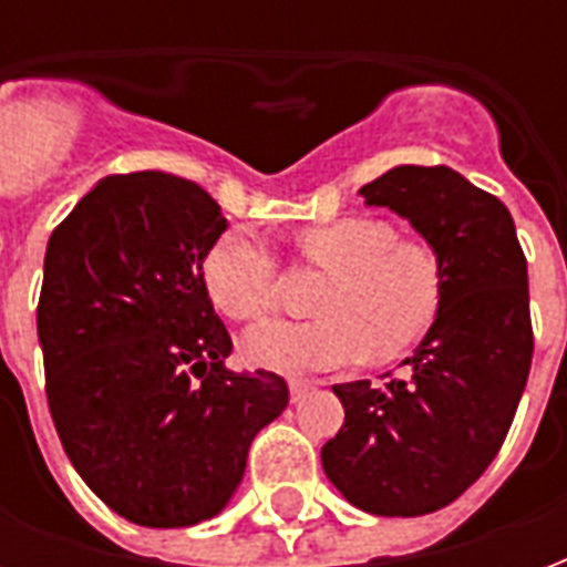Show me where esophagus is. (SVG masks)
Returning <instances> with one entry per match:
<instances>
[{
  "label": "esophagus",
  "instance_id": "34e87169",
  "mask_svg": "<svg viewBox=\"0 0 567 567\" xmlns=\"http://www.w3.org/2000/svg\"><path fill=\"white\" fill-rule=\"evenodd\" d=\"M288 388H291V403H300L311 391V382H306V379H288Z\"/></svg>",
  "mask_w": 567,
  "mask_h": 567
}]
</instances>
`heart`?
I'll return each instance as SVG.
<instances>
[{
    "mask_svg": "<svg viewBox=\"0 0 567 567\" xmlns=\"http://www.w3.org/2000/svg\"><path fill=\"white\" fill-rule=\"evenodd\" d=\"M302 256L332 270L318 320H265L244 336L249 364L276 373H327L403 353L435 323L444 302V261L426 240L400 238L379 217L311 226ZM214 306L235 320L265 318L279 300V265L249 229H229L203 258Z\"/></svg>",
    "mask_w": 567,
    "mask_h": 567,
    "instance_id": "1",
    "label": "heart"
}]
</instances>
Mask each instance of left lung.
Wrapping results in <instances>:
<instances>
[{
    "label": "left lung",
    "mask_w": 567,
    "mask_h": 567,
    "mask_svg": "<svg viewBox=\"0 0 567 567\" xmlns=\"http://www.w3.org/2000/svg\"><path fill=\"white\" fill-rule=\"evenodd\" d=\"M359 194L435 247L444 302L400 377L332 385L344 426L320 462L355 509L414 518L467 492L509 432L533 362L527 258L509 208L444 164H400Z\"/></svg>",
    "instance_id": "1"
}]
</instances>
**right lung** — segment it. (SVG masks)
I'll return each mask as SVG.
<instances>
[{"mask_svg":"<svg viewBox=\"0 0 567 567\" xmlns=\"http://www.w3.org/2000/svg\"><path fill=\"white\" fill-rule=\"evenodd\" d=\"M226 226L196 182L144 171L96 182L49 238V412L87 488L141 527L223 512L252 439L288 405L282 377L223 364L231 338L203 258Z\"/></svg>","mask_w":567,"mask_h":567,"instance_id":"add662e5","label":"right lung"}]
</instances>
